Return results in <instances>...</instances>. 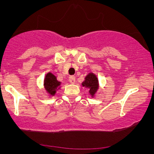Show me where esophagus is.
I'll return each mask as SVG.
<instances>
[{
	"mask_svg": "<svg viewBox=\"0 0 154 154\" xmlns=\"http://www.w3.org/2000/svg\"><path fill=\"white\" fill-rule=\"evenodd\" d=\"M69 82L70 83H71V84L75 83V77H74V76H71V77H69Z\"/></svg>",
	"mask_w": 154,
	"mask_h": 154,
	"instance_id": "esophagus-1",
	"label": "esophagus"
}]
</instances>
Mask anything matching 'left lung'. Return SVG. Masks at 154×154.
I'll use <instances>...</instances> for the list:
<instances>
[{
  "instance_id": "obj_1",
  "label": "left lung",
  "mask_w": 154,
  "mask_h": 154,
  "mask_svg": "<svg viewBox=\"0 0 154 154\" xmlns=\"http://www.w3.org/2000/svg\"><path fill=\"white\" fill-rule=\"evenodd\" d=\"M83 86L88 88L89 89L88 92L91 94V97H94L95 93L97 92L99 88V83L97 77L93 73H89L88 75L85 77V80L82 83Z\"/></svg>"
}]
</instances>
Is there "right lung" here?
Listing matches in <instances>:
<instances>
[{
  "instance_id": "obj_1",
  "label": "right lung",
  "mask_w": 154,
  "mask_h": 154,
  "mask_svg": "<svg viewBox=\"0 0 154 154\" xmlns=\"http://www.w3.org/2000/svg\"><path fill=\"white\" fill-rule=\"evenodd\" d=\"M61 82L57 80V77L52 74L49 72L46 74L44 80V87L47 92L50 95H55L57 90L60 88Z\"/></svg>"
}]
</instances>
